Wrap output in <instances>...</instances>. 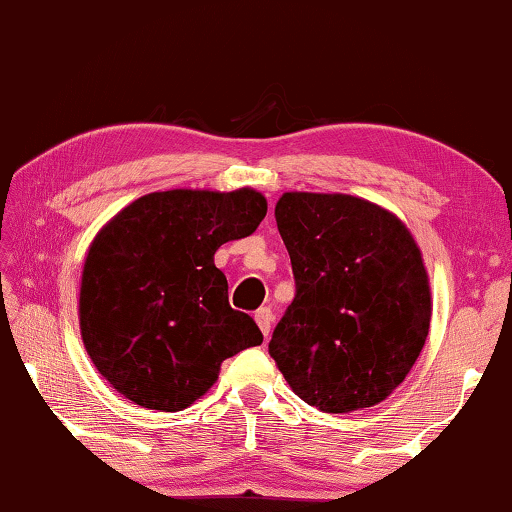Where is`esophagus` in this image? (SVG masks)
Masks as SVG:
<instances>
[{"label": "esophagus", "mask_w": 512, "mask_h": 512, "mask_svg": "<svg viewBox=\"0 0 512 512\" xmlns=\"http://www.w3.org/2000/svg\"><path fill=\"white\" fill-rule=\"evenodd\" d=\"M256 322H258V327H261V332H263V336L267 338L270 336V329H272V320H274V313H272V309L270 306H261V309L256 311Z\"/></svg>", "instance_id": "1"}]
</instances>
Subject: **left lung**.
<instances>
[{"instance_id":"left-lung-1","label":"left lung","mask_w":512,"mask_h":512,"mask_svg":"<svg viewBox=\"0 0 512 512\" xmlns=\"http://www.w3.org/2000/svg\"><path fill=\"white\" fill-rule=\"evenodd\" d=\"M295 300L270 357L304 403L329 414L382 403L426 343L430 286L398 217L348 194L286 192L274 208Z\"/></svg>"}]
</instances>
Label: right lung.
Listing matches in <instances>:
<instances>
[{
	"label": "right lung",
	"mask_w": 512,
	"mask_h": 512,
	"mask_svg": "<svg viewBox=\"0 0 512 512\" xmlns=\"http://www.w3.org/2000/svg\"><path fill=\"white\" fill-rule=\"evenodd\" d=\"M265 212V196L247 187L153 192L96 235L80 329L116 391L148 410L180 412L215 384L224 359L263 343L254 318L231 309L215 251L254 233Z\"/></svg>",
	"instance_id": "right-lung-1"
}]
</instances>
